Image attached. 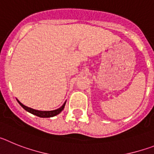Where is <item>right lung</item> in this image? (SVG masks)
<instances>
[{
    "mask_svg": "<svg viewBox=\"0 0 154 154\" xmlns=\"http://www.w3.org/2000/svg\"><path fill=\"white\" fill-rule=\"evenodd\" d=\"M18 103L21 105V106L24 109L28 111V112H31V113L34 114V115L37 116H39V117H43V118H47V117H52V116H55L58 115V114L62 112V110H63L64 107H65V105L66 102H65L63 105H62V106L60 107L59 109H57L55 110H52V111H39V110H36V109H33L29 108V107L25 106L24 105H23L22 103H21L20 102L17 100Z\"/></svg>",
    "mask_w": 154,
    "mask_h": 154,
    "instance_id": "obj_1",
    "label": "right lung"
}]
</instances>
